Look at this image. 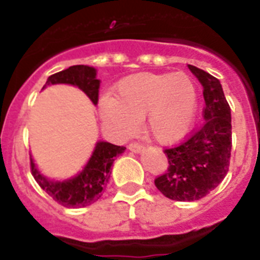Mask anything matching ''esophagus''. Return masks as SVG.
Here are the masks:
<instances>
[{
	"mask_svg": "<svg viewBox=\"0 0 260 260\" xmlns=\"http://www.w3.org/2000/svg\"><path fill=\"white\" fill-rule=\"evenodd\" d=\"M128 148H129L132 152H135V154H140V152L144 150V147H143V144H140V143H131L129 146H128Z\"/></svg>",
	"mask_w": 260,
	"mask_h": 260,
	"instance_id": "34e87169",
	"label": "esophagus"
}]
</instances>
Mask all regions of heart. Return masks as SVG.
I'll return each instance as SVG.
<instances>
[{"instance_id":"heart-1","label":"heart","mask_w":260,"mask_h":260,"mask_svg":"<svg viewBox=\"0 0 260 260\" xmlns=\"http://www.w3.org/2000/svg\"><path fill=\"white\" fill-rule=\"evenodd\" d=\"M197 86L186 73H138L114 86L113 95L101 101L102 121L120 136H129L144 117L147 132L162 144L187 136L196 121Z\"/></svg>"}]
</instances>
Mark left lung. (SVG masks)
Segmentation results:
<instances>
[{
	"label": "left lung",
	"mask_w": 260,
	"mask_h": 260,
	"mask_svg": "<svg viewBox=\"0 0 260 260\" xmlns=\"http://www.w3.org/2000/svg\"><path fill=\"white\" fill-rule=\"evenodd\" d=\"M204 89V124L181 146L165 150L169 170L155 179L163 196L174 201H197L225 178L232 148L231 108L220 81L189 64Z\"/></svg>",
	"instance_id": "8db88e82"
}]
</instances>
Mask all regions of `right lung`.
<instances>
[{
    "instance_id": "1",
    "label": "right lung",
    "mask_w": 260,
    "mask_h": 260,
    "mask_svg": "<svg viewBox=\"0 0 260 260\" xmlns=\"http://www.w3.org/2000/svg\"><path fill=\"white\" fill-rule=\"evenodd\" d=\"M101 81L97 79V70L94 67L77 64L71 66L47 79L43 89L51 85H71L81 89L90 98L94 105L98 102V89ZM125 147L114 146L108 142H97L91 156L82 170L74 177L55 181L47 178L39 170L30 155V170L39 186L60 205L66 208H83L91 205L101 198L106 183L110 178V167L114 158L122 154Z\"/></svg>"
}]
</instances>
